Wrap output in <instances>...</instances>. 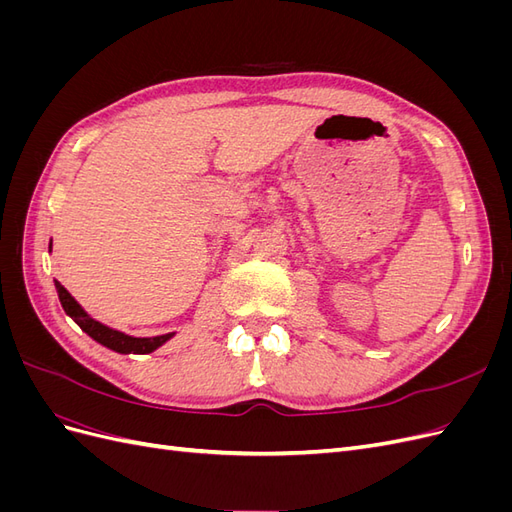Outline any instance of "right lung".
Wrapping results in <instances>:
<instances>
[{
	"label": "right lung",
	"mask_w": 512,
	"mask_h": 512,
	"mask_svg": "<svg viewBox=\"0 0 512 512\" xmlns=\"http://www.w3.org/2000/svg\"><path fill=\"white\" fill-rule=\"evenodd\" d=\"M55 288H57L59 301H61V307H64V312L76 324H79V327L91 339H96L98 344H102L108 350L119 352V354H149L153 350H158L160 346H164L168 339L175 337V333H164V335H156V337H132V335L121 333V331H115L111 327H106V324L91 318L85 312V309L79 303H76V299L72 297V294L64 286H61L57 280H55Z\"/></svg>",
	"instance_id": "obj_1"
}]
</instances>
